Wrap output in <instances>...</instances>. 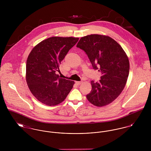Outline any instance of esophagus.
Segmentation results:
<instances>
[{
  "label": "esophagus",
  "instance_id": "obj_1",
  "mask_svg": "<svg viewBox=\"0 0 151 151\" xmlns=\"http://www.w3.org/2000/svg\"><path fill=\"white\" fill-rule=\"evenodd\" d=\"M81 83H82V81H76V84L78 86L80 85Z\"/></svg>",
  "mask_w": 151,
  "mask_h": 151
}]
</instances>
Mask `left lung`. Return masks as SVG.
<instances>
[{
    "label": "left lung",
    "instance_id": "8db88e82",
    "mask_svg": "<svg viewBox=\"0 0 151 151\" xmlns=\"http://www.w3.org/2000/svg\"><path fill=\"white\" fill-rule=\"evenodd\" d=\"M77 47L86 53L93 68L102 74L99 82L91 81L87 99L99 107L111 103L123 90L129 77V60L125 52L111 38L98 34L82 37Z\"/></svg>",
    "mask_w": 151,
    "mask_h": 151
}]
</instances>
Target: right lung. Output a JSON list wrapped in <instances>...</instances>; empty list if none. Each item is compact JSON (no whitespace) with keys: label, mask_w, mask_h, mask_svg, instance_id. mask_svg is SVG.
Masks as SVG:
<instances>
[{"label":"right lung","mask_w":151,"mask_h":151,"mask_svg":"<svg viewBox=\"0 0 151 151\" xmlns=\"http://www.w3.org/2000/svg\"><path fill=\"white\" fill-rule=\"evenodd\" d=\"M78 38L53 37L37 45L26 63V81L32 95L47 106L62 102L74 81L59 78V65Z\"/></svg>","instance_id":"1"}]
</instances>
